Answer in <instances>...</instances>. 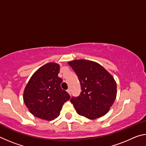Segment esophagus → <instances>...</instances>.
<instances>
[{
    "instance_id": "1",
    "label": "esophagus",
    "mask_w": 146,
    "mask_h": 146,
    "mask_svg": "<svg viewBox=\"0 0 146 146\" xmlns=\"http://www.w3.org/2000/svg\"><path fill=\"white\" fill-rule=\"evenodd\" d=\"M67 92L71 95V90H70V89H68V90H67Z\"/></svg>"
}]
</instances>
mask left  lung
Returning <instances> with one entry per match:
<instances>
[{"instance_id": "left-lung-1", "label": "left lung", "mask_w": 146, "mask_h": 146, "mask_svg": "<svg viewBox=\"0 0 146 146\" xmlns=\"http://www.w3.org/2000/svg\"><path fill=\"white\" fill-rule=\"evenodd\" d=\"M80 84V94L71 102L78 115L96 119L106 115L117 96V84L112 75L95 62L75 60L69 62Z\"/></svg>"}]
</instances>
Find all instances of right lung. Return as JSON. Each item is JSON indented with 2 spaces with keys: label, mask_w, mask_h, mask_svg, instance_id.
Masks as SVG:
<instances>
[{
  "label": "right lung",
  "mask_w": 146,
  "mask_h": 146,
  "mask_svg": "<svg viewBox=\"0 0 146 146\" xmlns=\"http://www.w3.org/2000/svg\"><path fill=\"white\" fill-rule=\"evenodd\" d=\"M60 66L49 62L35 71L24 91V102L32 115L41 119L52 120L60 115L62 106L70 96L62 90L58 77Z\"/></svg>",
  "instance_id": "obj_1"
}]
</instances>
